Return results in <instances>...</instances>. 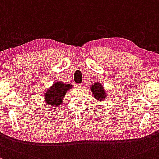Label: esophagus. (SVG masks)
<instances>
[{
  "label": "esophagus",
  "instance_id": "34e87169",
  "mask_svg": "<svg viewBox=\"0 0 159 159\" xmlns=\"http://www.w3.org/2000/svg\"><path fill=\"white\" fill-rule=\"evenodd\" d=\"M83 83H78V84H76V87L78 89L83 88Z\"/></svg>",
  "mask_w": 159,
  "mask_h": 159
}]
</instances>
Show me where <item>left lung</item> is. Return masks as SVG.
Returning a JSON list of instances; mask_svg holds the SVG:
<instances>
[{
    "label": "left lung",
    "instance_id": "obj_1",
    "mask_svg": "<svg viewBox=\"0 0 159 159\" xmlns=\"http://www.w3.org/2000/svg\"><path fill=\"white\" fill-rule=\"evenodd\" d=\"M91 90H92V93H93L94 96L100 101H102L106 98V93L104 92L103 90V87L101 83H96L94 85H91Z\"/></svg>",
    "mask_w": 159,
    "mask_h": 159
}]
</instances>
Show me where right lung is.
<instances>
[{
    "instance_id": "1",
    "label": "right lung",
    "mask_w": 159,
    "mask_h": 159,
    "mask_svg": "<svg viewBox=\"0 0 159 159\" xmlns=\"http://www.w3.org/2000/svg\"><path fill=\"white\" fill-rule=\"evenodd\" d=\"M71 87L72 86L70 84H65L61 82L54 83L45 93L44 98L46 102L53 107L59 106L60 103H62L66 92L71 89Z\"/></svg>"
}]
</instances>
